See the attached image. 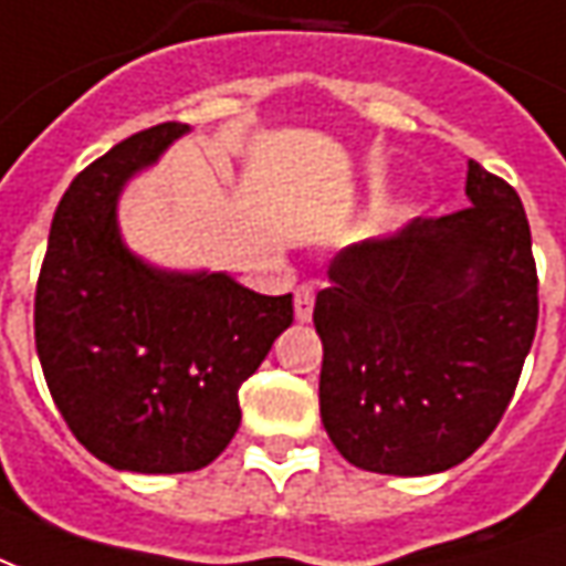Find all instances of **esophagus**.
Returning <instances> with one entry per match:
<instances>
[{
    "label": "esophagus",
    "instance_id": "obj_1",
    "mask_svg": "<svg viewBox=\"0 0 566 566\" xmlns=\"http://www.w3.org/2000/svg\"><path fill=\"white\" fill-rule=\"evenodd\" d=\"M311 314H314V286H311V283H302V286L295 290V321L307 323L311 321Z\"/></svg>",
    "mask_w": 566,
    "mask_h": 566
}]
</instances>
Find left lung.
Masks as SVG:
<instances>
[{"mask_svg":"<svg viewBox=\"0 0 566 566\" xmlns=\"http://www.w3.org/2000/svg\"><path fill=\"white\" fill-rule=\"evenodd\" d=\"M465 197L453 216L342 249L317 292L321 419L357 469H453L512 403L539 321L527 212L474 159Z\"/></svg>","mask_w":566,"mask_h":566,"instance_id":"obj_1","label":"left lung"}]
</instances>
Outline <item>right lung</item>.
<instances>
[{"label":"right lung","mask_w":566,"mask_h":566,"mask_svg":"<svg viewBox=\"0 0 566 566\" xmlns=\"http://www.w3.org/2000/svg\"><path fill=\"white\" fill-rule=\"evenodd\" d=\"M187 132L144 128L73 178L36 283V354L64 422L101 462L138 474L218 459L240 428V385L292 323V295L163 271L123 243V187Z\"/></svg>","instance_id":"add662e5"}]
</instances>
